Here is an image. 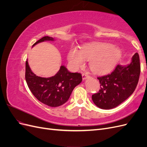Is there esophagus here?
Returning <instances> with one entry per match:
<instances>
[{"instance_id":"34e87169","label":"esophagus","mask_w":147,"mask_h":147,"mask_svg":"<svg viewBox=\"0 0 147 147\" xmlns=\"http://www.w3.org/2000/svg\"><path fill=\"white\" fill-rule=\"evenodd\" d=\"M90 77V75H89L87 73H84V74H82V78H83V80H86V78Z\"/></svg>"}]
</instances>
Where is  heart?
Listing matches in <instances>:
<instances>
[{
    "label": "heart",
    "mask_w": 147,
    "mask_h": 147,
    "mask_svg": "<svg viewBox=\"0 0 147 147\" xmlns=\"http://www.w3.org/2000/svg\"><path fill=\"white\" fill-rule=\"evenodd\" d=\"M122 52L120 49L106 43H95L84 46L81 50L72 48L69 51L67 61L73 69L78 70L90 61L93 72L105 74L112 70L119 61Z\"/></svg>",
    "instance_id": "heart-1"
}]
</instances>
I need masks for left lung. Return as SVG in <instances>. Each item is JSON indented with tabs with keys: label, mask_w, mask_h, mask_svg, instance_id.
<instances>
[{
	"label": "left lung",
	"mask_w": 147,
	"mask_h": 147,
	"mask_svg": "<svg viewBox=\"0 0 147 147\" xmlns=\"http://www.w3.org/2000/svg\"><path fill=\"white\" fill-rule=\"evenodd\" d=\"M140 73L139 56L136 53L130 64L126 65L118 64L111 74L97 77L100 90L92 96L93 102L102 109L116 107L134 92Z\"/></svg>",
	"instance_id": "8db88e82"
}]
</instances>
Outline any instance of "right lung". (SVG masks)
Masks as SVG:
<instances>
[{"mask_svg":"<svg viewBox=\"0 0 147 147\" xmlns=\"http://www.w3.org/2000/svg\"><path fill=\"white\" fill-rule=\"evenodd\" d=\"M45 41H55V38L45 36L32 45ZM26 82L33 95L43 104L52 107H56L68 100L74 88L82 82V75L72 73L64 65H61L58 72L51 77L37 76L31 70L28 60L26 62Z\"/></svg>","mask_w":147,"mask_h":147,"instance_id":"right-lung-1","label":"right lung"}]
</instances>
